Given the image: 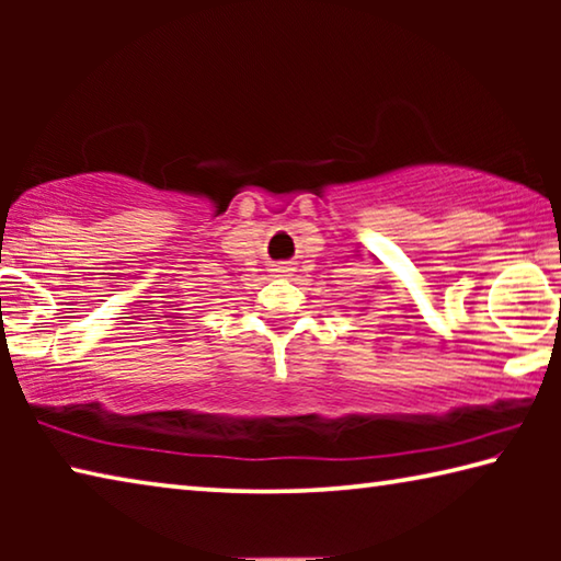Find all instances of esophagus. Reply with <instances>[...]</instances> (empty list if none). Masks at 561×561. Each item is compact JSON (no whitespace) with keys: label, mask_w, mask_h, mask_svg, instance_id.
I'll return each instance as SVG.
<instances>
[{"label":"esophagus","mask_w":561,"mask_h":561,"mask_svg":"<svg viewBox=\"0 0 561 561\" xmlns=\"http://www.w3.org/2000/svg\"><path fill=\"white\" fill-rule=\"evenodd\" d=\"M274 274H277V277H287V274L291 272L287 264H274V270H272Z\"/></svg>","instance_id":"esophagus-1"}]
</instances>
